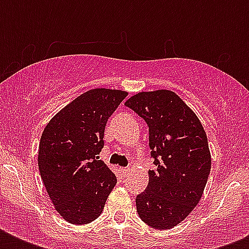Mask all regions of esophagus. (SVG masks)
<instances>
[{"mask_svg": "<svg viewBox=\"0 0 249 249\" xmlns=\"http://www.w3.org/2000/svg\"><path fill=\"white\" fill-rule=\"evenodd\" d=\"M120 172H121V174H123V176H126V174H128V172H129V169H128V168H120Z\"/></svg>", "mask_w": 249, "mask_h": 249, "instance_id": "34e87169", "label": "esophagus"}]
</instances>
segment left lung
I'll use <instances>...</instances> for the list:
<instances>
[{
    "label": "left lung",
    "instance_id": "obj_1",
    "mask_svg": "<svg viewBox=\"0 0 249 249\" xmlns=\"http://www.w3.org/2000/svg\"><path fill=\"white\" fill-rule=\"evenodd\" d=\"M148 126L151 158L148 185L137 195L144 224L166 230L185 220L199 203L211 172L208 140L194 111L170 90L142 91L125 102Z\"/></svg>",
    "mask_w": 249,
    "mask_h": 249
}]
</instances>
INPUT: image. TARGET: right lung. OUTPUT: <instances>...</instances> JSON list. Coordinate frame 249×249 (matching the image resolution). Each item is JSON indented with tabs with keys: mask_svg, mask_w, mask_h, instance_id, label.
Returning <instances> with one entry per match:
<instances>
[{
	"mask_svg": "<svg viewBox=\"0 0 249 249\" xmlns=\"http://www.w3.org/2000/svg\"><path fill=\"white\" fill-rule=\"evenodd\" d=\"M128 93L91 89L49 121L38 147V169L60 216L73 225L89 224L102 213L116 176L102 160L105 128Z\"/></svg>",
	"mask_w": 249,
	"mask_h": 249,
	"instance_id": "right-lung-1",
	"label": "right lung"
}]
</instances>
